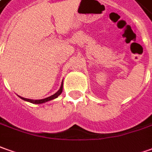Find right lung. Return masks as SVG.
<instances>
[{
	"instance_id": "1",
	"label": "right lung",
	"mask_w": 152,
	"mask_h": 152,
	"mask_svg": "<svg viewBox=\"0 0 152 152\" xmlns=\"http://www.w3.org/2000/svg\"><path fill=\"white\" fill-rule=\"evenodd\" d=\"M63 91V82L61 83V86H60V88L58 90V92H56L55 94H53V95H51L50 97H48V98H44V99H39V100H34V99H29V98H22L20 96H19L20 98L23 99L24 101H26V102H30L31 103H34V104H41V103H45L46 102H49V101H51V100H53L54 98H58V96L61 94Z\"/></svg>"
}]
</instances>
